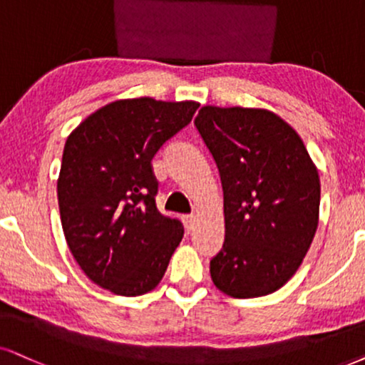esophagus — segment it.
<instances>
[{"instance_id": "obj_1", "label": "esophagus", "mask_w": 365, "mask_h": 365, "mask_svg": "<svg viewBox=\"0 0 365 365\" xmlns=\"http://www.w3.org/2000/svg\"><path fill=\"white\" fill-rule=\"evenodd\" d=\"M182 220H183V225H185L187 232H192L193 225H195V217H193V215H185Z\"/></svg>"}]
</instances>
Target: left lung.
Here are the masks:
<instances>
[{
  "label": "left lung",
  "instance_id": "8db88e82",
  "mask_svg": "<svg viewBox=\"0 0 365 365\" xmlns=\"http://www.w3.org/2000/svg\"><path fill=\"white\" fill-rule=\"evenodd\" d=\"M195 126L224 190V246L212 281L232 298L274 293L312 246L320 178L298 133L274 113L204 106Z\"/></svg>",
  "mask_w": 365,
  "mask_h": 365
}]
</instances>
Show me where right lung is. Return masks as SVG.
<instances>
[{
	"label": "right lung",
	"instance_id": "1",
	"mask_svg": "<svg viewBox=\"0 0 365 365\" xmlns=\"http://www.w3.org/2000/svg\"><path fill=\"white\" fill-rule=\"evenodd\" d=\"M198 103L114 101L68 135L57 180L60 220L87 278L121 297L155 289L183 237L155 204V155L192 121Z\"/></svg>",
	"mask_w": 365,
	"mask_h": 365
}]
</instances>
